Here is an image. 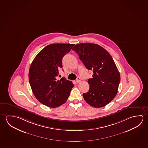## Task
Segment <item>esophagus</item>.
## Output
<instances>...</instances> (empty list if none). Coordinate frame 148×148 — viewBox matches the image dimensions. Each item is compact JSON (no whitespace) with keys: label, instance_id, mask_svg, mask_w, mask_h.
<instances>
[{"label":"esophagus","instance_id":"1","mask_svg":"<svg viewBox=\"0 0 148 148\" xmlns=\"http://www.w3.org/2000/svg\"><path fill=\"white\" fill-rule=\"evenodd\" d=\"M81 82V79H80V78L78 77L77 79H76V83H79V82Z\"/></svg>","mask_w":148,"mask_h":148}]
</instances>
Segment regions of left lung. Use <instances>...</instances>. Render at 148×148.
I'll list each match as a JSON object with an SVG mask.
<instances>
[{
	"mask_svg": "<svg viewBox=\"0 0 148 148\" xmlns=\"http://www.w3.org/2000/svg\"><path fill=\"white\" fill-rule=\"evenodd\" d=\"M75 51L88 70H93V77L88 82L89 91L83 93L85 101L95 108L105 106L116 97L120 75L111 55L97 44L82 43L75 45Z\"/></svg>",
	"mask_w": 148,
	"mask_h": 148,
	"instance_id": "8db88e82",
	"label": "left lung"
}]
</instances>
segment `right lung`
<instances>
[{
	"label": "right lung",
	"instance_id": "right-lung-1",
	"mask_svg": "<svg viewBox=\"0 0 148 148\" xmlns=\"http://www.w3.org/2000/svg\"><path fill=\"white\" fill-rule=\"evenodd\" d=\"M74 44H51L39 52L32 63L29 81L36 99L42 104L56 108L66 103L74 87L72 82L62 77L57 80L59 70L62 68L63 56Z\"/></svg>",
	"mask_w": 148,
	"mask_h": 148
}]
</instances>
